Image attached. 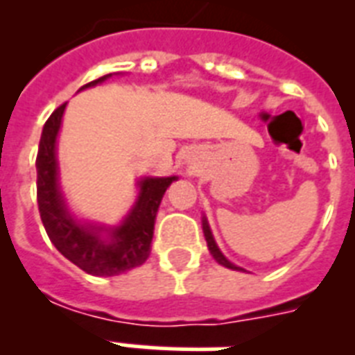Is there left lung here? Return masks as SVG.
Wrapping results in <instances>:
<instances>
[{"instance_id":"left-lung-1","label":"left lung","mask_w":355,"mask_h":355,"mask_svg":"<svg viewBox=\"0 0 355 355\" xmlns=\"http://www.w3.org/2000/svg\"><path fill=\"white\" fill-rule=\"evenodd\" d=\"M202 230H205V237H206V243H208V250H210V254L214 256V259H216L217 263L225 265V267H228V269H237L236 265L230 263L225 256L221 254V250L217 248L216 241H214V236H211L210 232V227H208V223H206V219L202 221Z\"/></svg>"}]
</instances>
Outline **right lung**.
I'll return each instance as SVG.
<instances>
[{
	"mask_svg": "<svg viewBox=\"0 0 355 355\" xmlns=\"http://www.w3.org/2000/svg\"><path fill=\"white\" fill-rule=\"evenodd\" d=\"M107 77L108 75L92 80L83 88L103 83ZM64 108L66 103L60 105L44 125L36 155V199L42 223L58 252L79 269L94 276L121 275L145 263V259L149 258L156 211L166 189L177 177L141 180V191L134 210L127 221L110 234V241H105L94 228L83 227L71 219L58 193L55 141Z\"/></svg>",
	"mask_w": 355,
	"mask_h": 355,
	"instance_id": "add662e5",
	"label": "right lung"
}]
</instances>
